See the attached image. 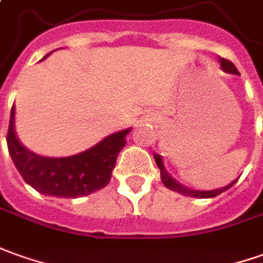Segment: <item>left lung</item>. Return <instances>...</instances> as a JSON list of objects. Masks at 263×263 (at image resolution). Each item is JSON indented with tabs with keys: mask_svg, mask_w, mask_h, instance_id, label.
Segmentation results:
<instances>
[{
	"mask_svg": "<svg viewBox=\"0 0 263 263\" xmlns=\"http://www.w3.org/2000/svg\"><path fill=\"white\" fill-rule=\"evenodd\" d=\"M219 62H220V67L221 70L226 71V73H232V74H239V71L235 67V64L229 62V60H226V59H219ZM155 162H157V165H158V168L161 171V181L162 184L170 189V190H173V192L180 193V194H183V196H190V197H197V199H212V197H216V196H219L223 192H226V190H229L230 187L233 185V184L236 183V180L235 181H232L230 184H228L226 187H221V189H216V190H192V189H187V187H184L183 184H180L178 181H176L173 177L170 176L168 171L165 170L164 167V162H162L161 155L154 154Z\"/></svg>",
	"mask_w": 263,
	"mask_h": 263,
	"instance_id": "8db88e82",
	"label": "left lung"
}]
</instances>
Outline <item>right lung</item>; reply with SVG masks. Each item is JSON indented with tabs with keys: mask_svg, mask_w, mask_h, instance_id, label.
Returning a JSON list of instances; mask_svg holds the SVG:
<instances>
[{
	"mask_svg": "<svg viewBox=\"0 0 263 263\" xmlns=\"http://www.w3.org/2000/svg\"><path fill=\"white\" fill-rule=\"evenodd\" d=\"M14 117L12 106L7 145L15 168L34 190L44 196L64 199L83 197L108 185L118 154L131 132V128L114 132L92 148L70 157H43L31 153L20 142L14 129Z\"/></svg>",
	"mask_w": 263,
	"mask_h": 263,
	"instance_id": "add662e5",
	"label": "right lung"
}]
</instances>
